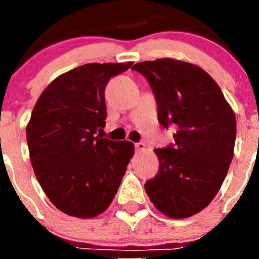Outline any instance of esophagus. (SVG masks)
<instances>
[{"instance_id": "obj_1", "label": "esophagus", "mask_w": 259, "mask_h": 259, "mask_svg": "<svg viewBox=\"0 0 259 259\" xmlns=\"http://www.w3.org/2000/svg\"><path fill=\"white\" fill-rule=\"evenodd\" d=\"M135 150L137 151H144L145 150V143L139 142V143H135Z\"/></svg>"}]
</instances>
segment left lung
<instances>
[{"instance_id": "left-lung-1", "label": "left lung", "mask_w": 259, "mask_h": 259, "mask_svg": "<svg viewBox=\"0 0 259 259\" xmlns=\"http://www.w3.org/2000/svg\"><path fill=\"white\" fill-rule=\"evenodd\" d=\"M148 80L158 120L176 130L174 144L156 149L159 170L145 183L156 209L188 218L213 200L233 159L237 122L223 93L207 72L173 59L135 64Z\"/></svg>"}]
</instances>
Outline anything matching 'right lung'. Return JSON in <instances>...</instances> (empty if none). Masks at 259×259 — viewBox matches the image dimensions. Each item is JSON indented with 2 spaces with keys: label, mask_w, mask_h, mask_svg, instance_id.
<instances>
[{
  "label": "right lung",
  "mask_w": 259,
  "mask_h": 259,
  "mask_svg": "<svg viewBox=\"0 0 259 259\" xmlns=\"http://www.w3.org/2000/svg\"><path fill=\"white\" fill-rule=\"evenodd\" d=\"M124 64H86L55 79L38 98L26 129L33 171L52 204L65 214L93 218L113 202L132 142L96 135L105 127V88Z\"/></svg>",
  "instance_id": "right-lung-1"
}]
</instances>
